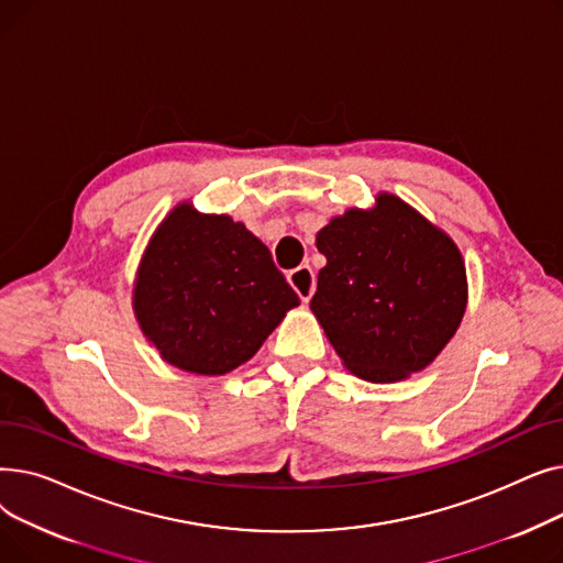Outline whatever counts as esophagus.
Returning <instances> with one entry per match:
<instances>
[{
    "mask_svg": "<svg viewBox=\"0 0 563 563\" xmlns=\"http://www.w3.org/2000/svg\"><path fill=\"white\" fill-rule=\"evenodd\" d=\"M287 280H289V285L294 287V291L299 294V299H301L303 303H308V301L312 299L317 283H314V274H312V269H310L308 264H301V266H297V269H291V272L287 274Z\"/></svg>",
    "mask_w": 563,
    "mask_h": 563,
    "instance_id": "esophagus-1",
    "label": "esophagus"
}]
</instances>
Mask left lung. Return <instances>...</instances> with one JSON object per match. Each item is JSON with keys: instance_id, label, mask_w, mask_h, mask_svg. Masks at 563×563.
I'll use <instances>...</instances> for the list:
<instances>
[{"instance_id": "left-lung-1", "label": "left lung", "mask_w": 563, "mask_h": 563, "mask_svg": "<svg viewBox=\"0 0 563 563\" xmlns=\"http://www.w3.org/2000/svg\"><path fill=\"white\" fill-rule=\"evenodd\" d=\"M327 255L312 312L344 365L390 383L424 369L465 312L456 244L416 210L383 194L369 212L349 210L317 234Z\"/></svg>"}]
</instances>
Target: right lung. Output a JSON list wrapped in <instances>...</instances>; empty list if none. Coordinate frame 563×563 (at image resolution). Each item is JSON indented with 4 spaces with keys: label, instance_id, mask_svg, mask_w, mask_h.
<instances>
[{
    "label": "right lung",
    "instance_id": "right-lung-1",
    "mask_svg": "<svg viewBox=\"0 0 563 563\" xmlns=\"http://www.w3.org/2000/svg\"><path fill=\"white\" fill-rule=\"evenodd\" d=\"M297 291L257 236L230 217L180 205L147 246L134 312L162 358L194 374H225L272 335Z\"/></svg>",
    "mask_w": 563,
    "mask_h": 563
}]
</instances>
